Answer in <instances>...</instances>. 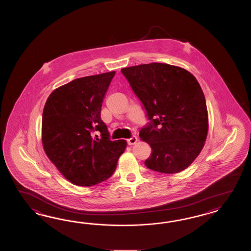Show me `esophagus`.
Listing matches in <instances>:
<instances>
[{
	"label": "esophagus",
	"instance_id": "1",
	"mask_svg": "<svg viewBox=\"0 0 251 251\" xmlns=\"http://www.w3.org/2000/svg\"><path fill=\"white\" fill-rule=\"evenodd\" d=\"M137 141H138V138L136 136H132L127 140V143L129 145H133L136 144Z\"/></svg>",
	"mask_w": 251,
	"mask_h": 251
}]
</instances>
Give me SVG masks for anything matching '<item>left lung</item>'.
I'll return each instance as SVG.
<instances>
[{
  "label": "left lung",
  "instance_id": "obj_1",
  "mask_svg": "<svg viewBox=\"0 0 251 251\" xmlns=\"http://www.w3.org/2000/svg\"><path fill=\"white\" fill-rule=\"evenodd\" d=\"M122 73L150 121L139 134L152 148L145 166L166 174L186 169L202 150L209 126L204 94L196 78L185 69L157 62Z\"/></svg>",
  "mask_w": 251,
  "mask_h": 251
}]
</instances>
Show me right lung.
I'll use <instances>...</instances> for the list:
<instances>
[{"label":"right lung","mask_w":251,"mask_h":251,"mask_svg":"<svg viewBox=\"0 0 251 251\" xmlns=\"http://www.w3.org/2000/svg\"><path fill=\"white\" fill-rule=\"evenodd\" d=\"M116 72L77 78L55 89L42 114L47 156L70 182L89 187L111 176L125 140L111 141L102 122L103 99Z\"/></svg>","instance_id":"add662e5"}]
</instances>
